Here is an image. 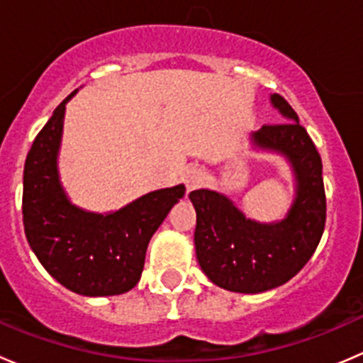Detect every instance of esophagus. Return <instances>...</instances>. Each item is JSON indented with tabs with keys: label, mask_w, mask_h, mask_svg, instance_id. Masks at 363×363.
<instances>
[{
	"label": "esophagus",
	"mask_w": 363,
	"mask_h": 363,
	"mask_svg": "<svg viewBox=\"0 0 363 363\" xmlns=\"http://www.w3.org/2000/svg\"><path fill=\"white\" fill-rule=\"evenodd\" d=\"M205 181V172L200 170V168H189L184 175V182L188 191H193V189L200 188Z\"/></svg>",
	"instance_id": "1"
}]
</instances>
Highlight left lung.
Instances as JSON below:
<instances>
[{"mask_svg": "<svg viewBox=\"0 0 363 363\" xmlns=\"http://www.w3.org/2000/svg\"><path fill=\"white\" fill-rule=\"evenodd\" d=\"M270 104L288 123L251 133L252 147L283 156L295 179V195L279 221L246 218L232 200L212 189L189 193L196 211L195 251L205 276L223 290L262 294L288 283L316 251L325 230L323 164L298 116L279 94Z\"/></svg>", "mask_w": 363, "mask_h": 363, "instance_id": "left-lung-1", "label": "left lung"}]
</instances>
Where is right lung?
Listing matches in <instances>:
<instances>
[{"label": "right lung", "instance_id": "right-lung-1", "mask_svg": "<svg viewBox=\"0 0 363 363\" xmlns=\"http://www.w3.org/2000/svg\"><path fill=\"white\" fill-rule=\"evenodd\" d=\"M61 101L33 142L24 164L26 239L43 269L79 295H121L137 286L149 240L184 196V184L156 189L119 211L91 212L68 199L60 179L67 104Z\"/></svg>", "mask_w": 363, "mask_h": 363}]
</instances>
